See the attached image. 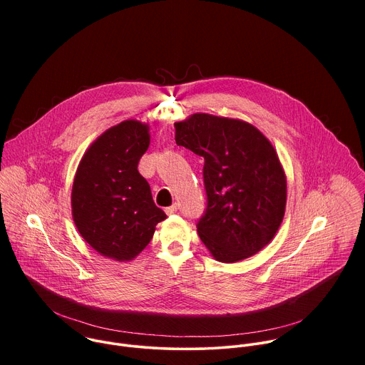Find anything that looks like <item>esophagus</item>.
I'll list each match as a JSON object with an SVG mask.
<instances>
[{"label":"esophagus","instance_id":"obj_1","mask_svg":"<svg viewBox=\"0 0 365 365\" xmlns=\"http://www.w3.org/2000/svg\"><path fill=\"white\" fill-rule=\"evenodd\" d=\"M178 210H179V206H178V203H173V205L168 206L165 211H166V214H168V215H172V214H176V212H178Z\"/></svg>","mask_w":365,"mask_h":365}]
</instances>
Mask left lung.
I'll return each mask as SVG.
<instances>
[{
    "label": "left lung",
    "instance_id": "1",
    "mask_svg": "<svg viewBox=\"0 0 365 365\" xmlns=\"http://www.w3.org/2000/svg\"><path fill=\"white\" fill-rule=\"evenodd\" d=\"M175 140L202 155L206 210L196 222L206 248L235 263L266 247L286 207V176L272 143L248 123L193 114Z\"/></svg>",
    "mask_w": 365,
    "mask_h": 365
}]
</instances>
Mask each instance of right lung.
Instances as JSON below:
<instances>
[{
  "label": "right lung",
  "instance_id": "add662e5",
  "mask_svg": "<svg viewBox=\"0 0 365 365\" xmlns=\"http://www.w3.org/2000/svg\"><path fill=\"white\" fill-rule=\"evenodd\" d=\"M148 144V125L123 121L92 143L73 180L72 214L79 234L118 262L138 255L155 225L166 220L137 169Z\"/></svg>",
  "mask_w": 365,
  "mask_h": 365
}]
</instances>
